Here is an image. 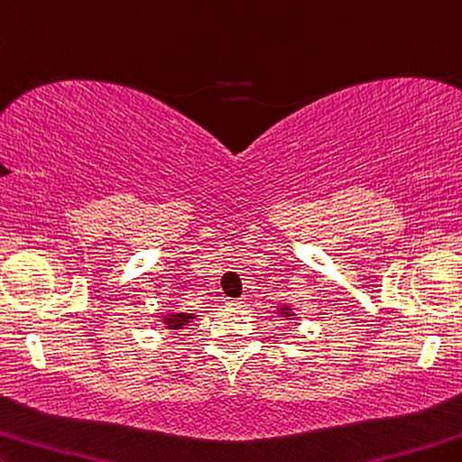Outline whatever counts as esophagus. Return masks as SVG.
Listing matches in <instances>:
<instances>
[{
    "mask_svg": "<svg viewBox=\"0 0 462 462\" xmlns=\"http://www.w3.org/2000/svg\"><path fill=\"white\" fill-rule=\"evenodd\" d=\"M225 303L226 305H244V300H229V297H226Z\"/></svg>",
    "mask_w": 462,
    "mask_h": 462,
    "instance_id": "esophagus-1",
    "label": "esophagus"
}]
</instances>
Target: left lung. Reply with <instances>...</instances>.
Here are the masks:
<instances>
[{"label":"left lung","mask_w":462,"mask_h":462,"mask_svg":"<svg viewBox=\"0 0 462 462\" xmlns=\"http://www.w3.org/2000/svg\"><path fill=\"white\" fill-rule=\"evenodd\" d=\"M287 314H289V311H287Z\"/></svg>","instance_id":"8db88e82"}]
</instances>
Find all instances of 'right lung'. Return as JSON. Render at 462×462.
<instances>
[{
    "mask_svg": "<svg viewBox=\"0 0 462 462\" xmlns=\"http://www.w3.org/2000/svg\"><path fill=\"white\" fill-rule=\"evenodd\" d=\"M189 318H191V316L175 314V316H171V318H165V320H167V324H169V328H181L183 324L189 322Z\"/></svg>",
    "mask_w": 462,
    "mask_h": 462,
    "instance_id": "obj_1",
    "label": "right lung"
}]
</instances>
